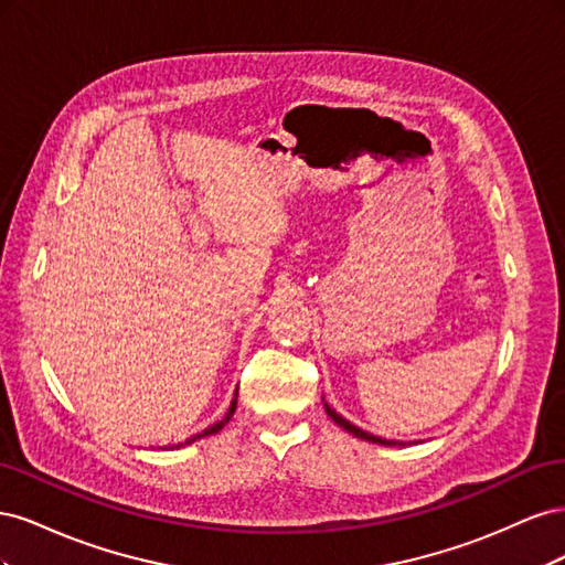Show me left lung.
<instances>
[{"label": "left lung", "instance_id": "8db88e82", "mask_svg": "<svg viewBox=\"0 0 565 565\" xmlns=\"http://www.w3.org/2000/svg\"><path fill=\"white\" fill-rule=\"evenodd\" d=\"M324 413H328L341 429H347V431H351L353 436H358V438H363V440H370V443H380V446H405V443H401V440H386V438H380V436H372V434H367V431H363V429H358L355 424H351L349 419H344L341 415H337L334 409L324 403Z\"/></svg>", "mask_w": 565, "mask_h": 565}]
</instances>
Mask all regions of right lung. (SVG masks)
Listing matches in <instances>:
<instances>
[{
  "label": "right lung",
  "mask_w": 565,
  "mask_h": 565,
  "mask_svg": "<svg viewBox=\"0 0 565 565\" xmlns=\"http://www.w3.org/2000/svg\"><path fill=\"white\" fill-rule=\"evenodd\" d=\"M235 405H237V391H235V398L231 401V407H228V413H226L224 419L212 424V426H207V429L195 434V436H191V438H185V440H181V443H174V446H169V448H172V450H174V448H183V446H188V443H195V440H200V438H204V436H212V434L221 431V429H224V426L231 422V417H233V413H235Z\"/></svg>",
  "instance_id": "obj_1"
}]
</instances>
